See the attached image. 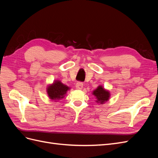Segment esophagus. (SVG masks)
Returning <instances> with one entry per match:
<instances>
[{"mask_svg":"<svg viewBox=\"0 0 158 158\" xmlns=\"http://www.w3.org/2000/svg\"><path fill=\"white\" fill-rule=\"evenodd\" d=\"M83 85H84V84H83L82 82H78L76 84V87L78 89H82V88H83Z\"/></svg>","mask_w":158,"mask_h":158,"instance_id":"34e87169","label":"esophagus"}]
</instances>
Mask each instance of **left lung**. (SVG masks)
Returning <instances> with one entry per match:
<instances>
[{
	"instance_id": "left-lung-1",
	"label": "left lung",
	"mask_w": 158,
	"mask_h": 158,
	"mask_svg": "<svg viewBox=\"0 0 158 158\" xmlns=\"http://www.w3.org/2000/svg\"><path fill=\"white\" fill-rule=\"evenodd\" d=\"M94 95L97 98L98 101L101 103L107 102L109 98V93L108 91L105 90L102 86H99L94 91Z\"/></svg>"
}]
</instances>
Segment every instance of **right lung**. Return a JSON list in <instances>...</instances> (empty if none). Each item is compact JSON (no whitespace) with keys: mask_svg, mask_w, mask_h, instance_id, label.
I'll list each match as a JSON object with an SVG mask.
<instances>
[{"mask_svg":"<svg viewBox=\"0 0 158 158\" xmlns=\"http://www.w3.org/2000/svg\"><path fill=\"white\" fill-rule=\"evenodd\" d=\"M69 89L68 86L63 84L59 81H56L47 88V93L51 99H60L63 98Z\"/></svg>","mask_w":158,"mask_h":158,"instance_id":"obj_1","label":"right lung"}]
</instances>
